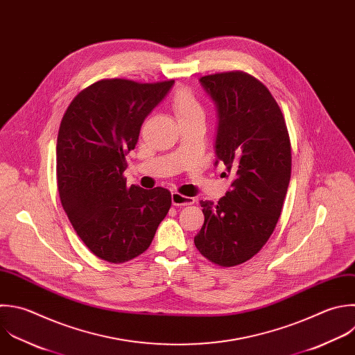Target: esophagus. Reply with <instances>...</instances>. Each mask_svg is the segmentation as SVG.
I'll list each match as a JSON object with an SVG mask.
<instances>
[{
  "label": "esophagus",
  "mask_w": 355,
  "mask_h": 355,
  "mask_svg": "<svg viewBox=\"0 0 355 355\" xmlns=\"http://www.w3.org/2000/svg\"><path fill=\"white\" fill-rule=\"evenodd\" d=\"M172 204L175 207H186V205H191L194 204V198L191 197H186V196H182L179 193H172Z\"/></svg>",
  "instance_id": "1"
}]
</instances>
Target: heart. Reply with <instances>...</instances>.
<instances>
[{
  "label": "heart",
  "mask_w": 355,
  "mask_h": 355,
  "mask_svg": "<svg viewBox=\"0 0 355 355\" xmlns=\"http://www.w3.org/2000/svg\"><path fill=\"white\" fill-rule=\"evenodd\" d=\"M171 104H172V110L178 118V122L204 115L198 100L187 89L178 90L173 94Z\"/></svg>",
  "instance_id": "heart-1"
}]
</instances>
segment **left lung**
Listing matches in <instances>:
<instances>
[{
    "mask_svg": "<svg viewBox=\"0 0 355 355\" xmlns=\"http://www.w3.org/2000/svg\"><path fill=\"white\" fill-rule=\"evenodd\" d=\"M200 83L216 108L214 165L223 164L233 180L216 204L200 201L205 219L194 244L214 263L234 266L273 233L290 182V139L277 103L255 78L227 72Z\"/></svg>",
    "mask_w": 355,
    "mask_h": 355,
    "instance_id": "1",
    "label": "left lung"
}]
</instances>
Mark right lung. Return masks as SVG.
<instances>
[{"label": "right lung", "instance_id": "obj_1", "mask_svg": "<svg viewBox=\"0 0 355 355\" xmlns=\"http://www.w3.org/2000/svg\"><path fill=\"white\" fill-rule=\"evenodd\" d=\"M173 85L101 80L79 93L61 121V202L78 236L104 261L121 263L144 252L171 208L169 190L128 187L123 172L144 119Z\"/></svg>", "mask_w": 355, "mask_h": 355}]
</instances>
